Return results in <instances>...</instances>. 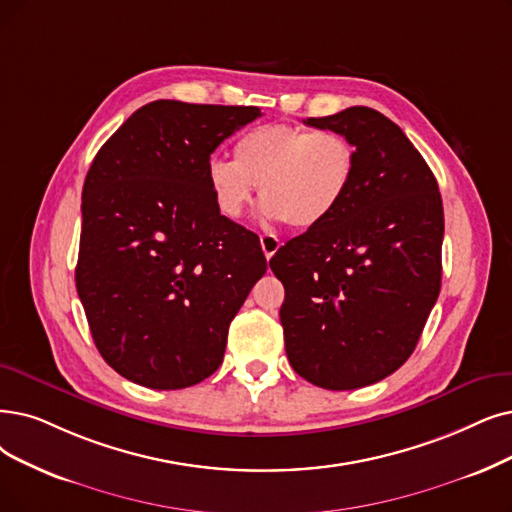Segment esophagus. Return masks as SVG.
<instances>
[{"label": "esophagus", "mask_w": 512, "mask_h": 512, "mask_svg": "<svg viewBox=\"0 0 512 512\" xmlns=\"http://www.w3.org/2000/svg\"><path fill=\"white\" fill-rule=\"evenodd\" d=\"M260 245H262V252H264V256H267V260H271V258L275 256V252L279 250L281 241L277 239V235L267 233V235H262V237H260Z\"/></svg>", "instance_id": "obj_1"}]
</instances>
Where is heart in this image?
Here are the masks:
<instances>
[{"instance_id":"1","label":"heart","mask_w":512,"mask_h":512,"mask_svg":"<svg viewBox=\"0 0 512 512\" xmlns=\"http://www.w3.org/2000/svg\"><path fill=\"white\" fill-rule=\"evenodd\" d=\"M355 168L357 153L346 136L267 124L237 138L233 161L210 159L206 176L224 218H241L260 187L264 218L313 229L338 210Z\"/></svg>"}]
</instances>
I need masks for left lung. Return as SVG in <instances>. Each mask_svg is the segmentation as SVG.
Listing matches in <instances>:
<instances>
[{
    "label": "left lung",
    "instance_id": "obj_1",
    "mask_svg": "<svg viewBox=\"0 0 512 512\" xmlns=\"http://www.w3.org/2000/svg\"><path fill=\"white\" fill-rule=\"evenodd\" d=\"M304 124L349 138L357 168L338 210L271 260L285 288V353L311 384L353 391L416 349L441 290L443 203L431 168L382 113L351 107Z\"/></svg>",
    "mask_w": 512,
    "mask_h": 512
}]
</instances>
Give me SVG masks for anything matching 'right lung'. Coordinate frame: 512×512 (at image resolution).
<instances>
[{
    "label": "right lung",
    "instance_id": "obj_1",
    "mask_svg": "<svg viewBox=\"0 0 512 512\" xmlns=\"http://www.w3.org/2000/svg\"><path fill=\"white\" fill-rule=\"evenodd\" d=\"M260 115L155 100L88 170L77 294L102 359L140 386L176 391L212 376L267 271L258 237L218 212L206 176L220 142Z\"/></svg>",
    "mask_w": 512,
    "mask_h": 512
}]
</instances>
